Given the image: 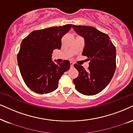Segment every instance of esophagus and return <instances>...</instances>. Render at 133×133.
Instances as JSON below:
<instances>
[{
  "mask_svg": "<svg viewBox=\"0 0 133 133\" xmlns=\"http://www.w3.org/2000/svg\"><path fill=\"white\" fill-rule=\"evenodd\" d=\"M70 68H72L74 67V64H73V63H71V62H70Z\"/></svg>",
  "mask_w": 133,
  "mask_h": 133,
  "instance_id": "obj_1",
  "label": "esophagus"
}]
</instances>
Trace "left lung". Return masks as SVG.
<instances>
[{"label": "left lung", "mask_w": 133, "mask_h": 133, "mask_svg": "<svg viewBox=\"0 0 133 133\" xmlns=\"http://www.w3.org/2000/svg\"><path fill=\"white\" fill-rule=\"evenodd\" d=\"M75 31L85 39L82 55L90 60L88 70L75 64L78 75L74 79L75 88L84 95L101 91L112 80L116 68V49L108 35L92 26L72 25Z\"/></svg>", "instance_id": "obj_1"}]
</instances>
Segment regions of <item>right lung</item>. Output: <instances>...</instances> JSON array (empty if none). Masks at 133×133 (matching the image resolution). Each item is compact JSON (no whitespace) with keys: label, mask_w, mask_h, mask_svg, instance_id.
Wrapping results in <instances>:
<instances>
[{"label":"right lung","mask_w":133,"mask_h":133,"mask_svg":"<svg viewBox=\"0 0 133 133\" xmlns=\"http://www.w3.org/2000/svg\"><path fill=\"white\" fill-rule=\"evenodd\" d=\"M72 24L34 31L22 41L17 60L26 85L38 94L51 93L58 86L63 74L70 69V63L55 64L51 61L53 50L61 47L63 37Z\"/></svg>","instance_id":"1"}]
</instances>
